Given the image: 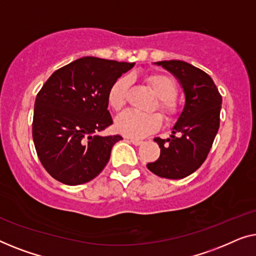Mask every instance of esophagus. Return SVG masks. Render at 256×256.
I'll return each instance as SVG.
<instances>
[{"label": "esophagus", "mask_w": 256, "mask_h": 256, "mask_svg": "<svg viewBox=\"0 0 256 256\" xmlns=\"http://www.w3.org/2000/svg\"><path fill=\"white\" fill-rule=\"evenodd\" d=\"M130 142H132L133 145H136V146H139V145H142V140H139V139H133V138H126Z\"/></svg>", "instance_id": "1"}]
</instances>
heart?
<instances>
[{
    "instance_id": "heart-1",
    "label": "heart",
    "mask_w": 256,
    "mask_h": 256,
    "mask_svg": "<svg viewBox=\"0 0 256 256\" xmlns=\"http://www.w3.org/2000/svg\"><path fill=\"white\" fill-rule=\"evenodd\" d=\"M145 81L152 89L159 102L158 110L166 120H172L178 114V104L172 100L178 88L175 82L167 75L150 74ZM130 80L126 76L117 78L108 92V104L111 109L120 112L126 106ZM161 125V118L156 114H142L134 111H126L116 120V128L130 138H144V136L156 132Z\"/></svg>"
}]
</instances>
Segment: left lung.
<instances>
[{"mask_svg":"<svg viewBox=\"0 0 256 256\" xmlns=\"http://www.w3.org/2000/svg\"><path fill=\"white\" fill-rule=\"evenodd\" d=\"M178 78L186 104L167 139L156 138L160 156L147 168L160 178L180 180L192 174L206 159L219 128L222 95L200 68L181 60L158 61Z\"/></svg>","mask_w":256,"mask_h":256,"instance_id":"8db88e82","label":"left lung"}]
</instances>
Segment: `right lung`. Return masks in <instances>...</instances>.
<instances>
[{"mask_svg": "<svg viewBox=\"0 0 256 256\" xmlns=\"http://www.w3.org/2000/svg\"><path fill=\"white\" fill-rule=\"evenodd\" d=\"M134 62L84 56L59 68L34 102L32 136L42 164L56 181L84 184L95 178L123 138L100 136L112 124L108 92Z\"/></svg>", "mask_w": 256, "mask_h": 256, "instance_id": "1", "label": "right lung"}]
</instances>
